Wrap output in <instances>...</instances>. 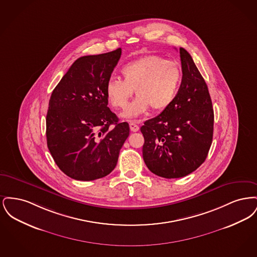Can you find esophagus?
Segmentation results:
<instances>
[{"instance_id": "obj_1", "label": "esophagus", "mask_w": 257, "mask_h": 257, "mask_svg": "<svg viewBox=\"0 0 257 257\" xmlns=\"http://www.w3.org/2000/svg\"><path fill=\"white\" fill-rule=\"evenodd\" d=\"M129 125H130V130H131L132 132H138V131H139L140 127H139V125H137L136 123L133 122V121H130Z\"/></svg>"}]
</instances>
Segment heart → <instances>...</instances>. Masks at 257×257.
I'll list each match as a JSON object with an SVG mask.
<instances>
[{
  "mask_svg": "<svg viewBox=\"0 0 257 257\" xmlns=\"http://www.w3.org/2000/svg\"><path fill=\"white\" fill-rule=\"evenodd\" d=\"M122 79L110 77L105 84V95L110 106L122 109L135 89L138 95L121 113L133 118L152 110L169 108L179 92L182 69L176 61H168L159 55H147L123 65Z\"/></svg>",
  "mask_w": 257,
  "mask_h": 257,
  "instance_id": "heart-1",
  "label": "heart"
}]
</instances>
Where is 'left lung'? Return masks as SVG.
Segmentation results:
<instances>
[{"mask_svg":"<svg viewBox=\"0 0 257 257\" xmlns=\"http://www.w3.org/2000/svg\"><path fill=\"white\" fill-rule=\"evenodd\" d=\"M182 83L169 108L141 127L148 170L164 178H180L205 161L213 140L214 110L207 85L191 55L179 49Z\"/></svg>","mask_w":257,"mask_h":257,"instance_id":"obj_1","label":"left lung"}]
</instances>
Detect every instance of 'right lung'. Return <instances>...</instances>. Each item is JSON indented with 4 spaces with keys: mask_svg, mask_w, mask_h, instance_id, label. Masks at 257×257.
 Listing matches in <instances>:
<instances>
[{
    "mask_svg": "<svg viewBox=\"0 0 257 257\" xmlns=\"http://www.w3.org/2000/svg\"><path fill=\"white\" fill-rule=\"evenodd\" d=\"M120 56L118 48L79 58L51 94L47 147L60 170L75 180L110 173L129 136V124L118 121L105 95V84Z\"/></svg>",
    "mask_w": 257,
    "mask_h": 257,
    "instance_id": "obj_1",
    "label": "right lung"
}]
</instances>
